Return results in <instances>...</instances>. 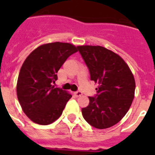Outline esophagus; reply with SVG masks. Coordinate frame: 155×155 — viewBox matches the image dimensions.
Instances as JSON below:
<instances>
[{"label": "esophagus", "mask_w": 155, "mask_h": 155, "mask_svg": "<svg viewBox=\"0 0 155 155\" xmlns=\"http://www.w3.org/2000/svg\"><path fill=\"white\" fill-rule=\"evenodd\" d=\"M75 97H80L82 96V92H80V91H78V92H75Z\"/></svg>", "instance_id": "esophagus-1"}]
</instances>
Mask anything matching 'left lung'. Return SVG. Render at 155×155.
<instances>
[{"label": "left lung", "mask_w": 155, "mask_h": 155, "mask_svg": "<svg viewBox=\"0 0 155 155\" xmlns=\"http://www.w3.org/2000/svg\"><path fill=\"white\" fill-rule=\"evenodd\" d=\"M91 80L98 85L96 97L82 108L88 124L97 129L112 127L122 119L134 98L135 80L120 55L101 46H78Z\"/></svg>", "instance_id": "8db88e82"}]
</instances>
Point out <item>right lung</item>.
<instances>
[{
	"mask_svg": "<svg viewBox=\"0 0 155 155\" xmlns=\"http://www.w3.org/2000/svg\"><path fill=\"white\" fill-rule=\"evenodd\" d=\"M77 51L73 44L55 42L41 45L25 58L18 75L17 96L23 112L33 122L50 125L62 115L72 96L53 84L67 58Z\"/></svg>",
	"mask_w": 155,
	"mask_h": 155,
	"instance_id": "add662e5",
	"label": "right lung"
}]
</instances>
